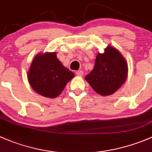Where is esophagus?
<instances>
[{
    "instance_id": "obj_1",
    "label": "esophagus",
    "mask_w": 152,
    "mask_h": 152,
    "mask_svg": "<svg viewBox=\"0 0 152 152\" xmlns=\"http://www.w3.org/2000/svg\"><path fill=\"white\" fill-rule=\"evenodd\" d=\"M76 75L77 76H82L83 75V72L82 71V70H78V71H77L75 72Z\"/></svg>"
}]
</instances>
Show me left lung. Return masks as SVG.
Wrapping results in <instances>:
<instances>
[{
	"label": "left lung",
	"mask_w": 152,
	"mask_h": 152,
	"mask_svg": "<svg viewBox=\"0 0 152 152\" xmlns=\"http://www.w3.org/2000/svg\"><path fill=\"white\" fill-rule=\"evenodd\" d=\"M127 63L122 55L112 46L98 53L93 70L85 77L92 88L102 96L115 93L127 77Z\"/></svg>",
	"instance_id": "8db88e82"
}]
</instances>
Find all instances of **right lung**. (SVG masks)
Returning <instances> with one entry per match:
<instances>
[{"label":"right lung","instance_id":"right-lung-1","mask_svg":"<svg viewBox=\"0 0 152 152\" xmlns=\"http://www.w3.org/2000/svg\"><path fill=\"white\" fill-rule=\"evenodd\" d=\"M74 77V73L57 58L56 53L36 56L28 72V80L32 88L48 98L57 97Z\"/></svg>","mask_w":152,"mask_h":152}]
</instances>
